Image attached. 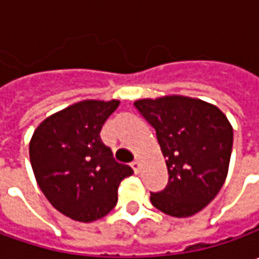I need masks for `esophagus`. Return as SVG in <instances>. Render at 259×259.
I'll list each match as a JSON object with an SVG mask.
<instances>
[{"label":"esophagus","mask_w":259,"mask_h":259,"mask_svg":"<svg viewBox=\"0 0 259 259\" xmlns=\"http://www.w3.org/2000/svg\"><path fill=\"white\" fill-rule=\"evenodd\" d=\"M131 167H133V170H134V173H135V174L140 173V167H141V165H140V163H138L137 160H135V161H133V163H131Z\"/></svg>","instance_id":"esophagus-1"}]
</instances>
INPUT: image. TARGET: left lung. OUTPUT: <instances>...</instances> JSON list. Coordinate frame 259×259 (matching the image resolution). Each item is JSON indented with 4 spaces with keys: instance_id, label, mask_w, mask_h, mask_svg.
I'll return each mask as SVG.
<instances>
[{
    "instance_id": "1",
    "label": "left lung",
    "mask_w": 259,
    "mask_h": 259,
    "mask_svg": "<svg viewBox=\"0 0 259 259\" xmlns=\"http://www.w3.org/2000/svg\"><path fill=\"white\" fill-rule=\"evenodd\" d=\"M134 105L155 130L168 170L164 190L150 196L153 206L174 218L200 212L228 176L234 130L226 115L182 95L138 99Z\"/></svg>"
}]
</instances>
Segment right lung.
I'll return each instance as SVG.
<instances>
[{
    "label": "right lung",
    "instance_id": "obj_1",
    "mask_svg": "<svg viewBox=\"0 0 259 259\" xmlns=\"http://www.w3.org/2000/svg\"><path fill=\"white\" fill-rule=\"evenodd\" d=\"M119 101L86 99L47 116L30 140V161L40 190L60 213L94 222L118 202V187L133 174L101 140Z\"/></svg>",
    "mask_w": 259,
    "mask_h": 259
}]
</instances>
